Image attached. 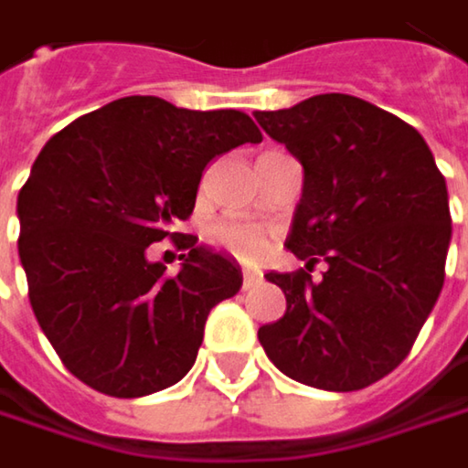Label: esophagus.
<instances>
[{"mask_svg":"<svg viewBox=\"0 0 468 468\" xmlns=\"http://www.w3.org/2000/svg\"><path fill=\"white\" fill-rule=\"evenodd\" d=\"M262 276H260V271H251V268H243V287L249 290V287H254L257 282H260Z\"/></svg>","mask_w":468,"mask_h":468,"instance_id":"34e87169","label":"esophagus"}]
</instances>
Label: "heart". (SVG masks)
<instances>
[{
  "instance_id": "obj_1",
  "label": "heart",
  "mask_w": 468,
  "mask_h": 468,
  "mask_svg": "<svg viewBox=\"0 0 468 468\" xmlns=\"http://www.w3.org/2000/svg\"><path fill=\"white\" fill-rule=\"evenodd\" d=\"M208 238L235 254L238 260H257L265 254L268 249V230L251 219H240V217H225L217 219L208 228Z\"/></svg>"
}]
</instances>
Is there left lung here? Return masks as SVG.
I'll return each instance as SVG.
<instances>
[{
    "label": "left lung",
    "mask_w": 468,
    "mask_h": 468,
    "mask_svg": "<svg viewBox=\"0 0 468 468\" xmlns=\"http://www.w3.org/2000/svg\"><path fill=\"white\" fill-rule=\"evenodd\" d=\"M254 119L303 167L287 249L306 262L265 273L287 298L257 338L295 382L349 393L412 349L444 284L452 219L447 184L422 135L349 94H317ZM323 259V280H312Z\"/></svg>",
    "instance_id": "1"
}]
</instances>
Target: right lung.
<instances>
[{"instance_id": "obj_1", "label": "right lung", "mask_w": 468, "mask_h": 468, "mask_svg": "<svg viewBox=\"0 0 468 468\" xmlns=\"http://www.w3.org/2000/svg\"><path fill=\"white\" fill-rule=\"evenodd\" d=\"M240 111H186L122 97L43 145L18 192V257L35 317L89 388L141 399L186 377L208 312L240 290L233 257L173 233L189 219L206 165L260 143ZM186 248L176 277L144 249Z\"/></svg>"}]
</instances>
